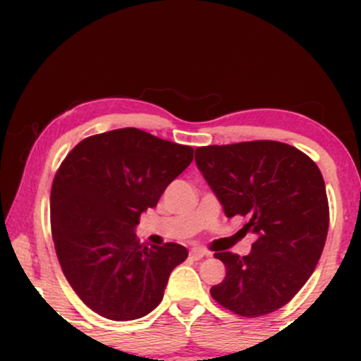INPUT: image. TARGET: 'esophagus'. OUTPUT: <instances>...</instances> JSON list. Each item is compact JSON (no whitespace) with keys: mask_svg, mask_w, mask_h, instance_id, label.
<instances>
[{"mask_svg":"<svg viewBox=\"0 0 361 361\" xmlns=\"http://www.w3.org/2000/svg\"><path fill=\"white\" fill-rule=\"evenodd\" d=\"M204 256H209V251L202 250V247H193V250L190 251V258L192 259H202Z\"/></svg>","mask_w":361,"mask_h":361,"instance_id":"34e87169","label":"esophagus"}]
</instances>
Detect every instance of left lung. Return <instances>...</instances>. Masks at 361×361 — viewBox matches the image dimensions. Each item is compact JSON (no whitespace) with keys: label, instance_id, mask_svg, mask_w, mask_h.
I'll list each match as a JSON object with an SVG mask.
<instances>
[{"label":"left lung","instance_id":"left-lung-1","mask_svg":"<svg viewBox=\"0 0 361 361\" xmlns=\"http://www.w3.org/2000/svg\"><path fill=\"white\" fill-rule=\"evenodd\" d=\"M195 161L227 217H250L258 239L247 256L217 251L226 279L212 299L243 317L275 312L316 270L329 229V204L317 164L297 147L250 140L197 147Z\"/></svg>","mask_w":361,"mask_h":361}]
</instances>
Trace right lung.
Listing matches in <instances>:
<instances>
[{
	"instance_id": "right-lung-1",
	"label": "right lung",
	"mask_w": 361,
	"mask_h": 361,
	"mask_svg": "<svg viewBox=\"0 0 361 361\" xmlns=\"http://www.w3.org/2000/svg\"><path fill=\"white\" fill-rule=\"evenodd\" d=\"M193 147L127 127L82 139L51 190L57 259L78 297L110 321L144 317L163 300L185 246L140 244L134 227L192 163Z\"/></svg>"
}]
</instances>
